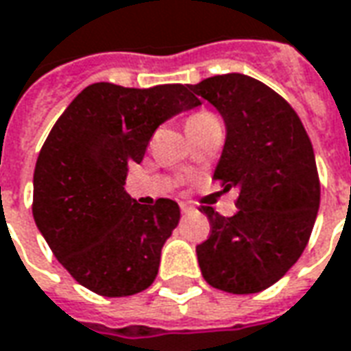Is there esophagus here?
Wrapping results in <instances>:
<instances>
[{"mask_svg":"<svg viewBox=\"0 0 351 351\" xmlns=\"http://www.w3.org/2000/svg\"><path fill=\"white\" fill-rule=\"evenodd\" d=\"M180 208H181V212H183V214H193V212H195V208L191 206V204H185V202H181Z\"/></svg>","mask_w":351,"mask_h":351,"instance_id":"esophagus-1","label":"esophagus"}]
</instances>
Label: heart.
Returning <instances> with one entry per match:
<instances>
[{"label": "heart", "instance_id": "obj_1", "mask_svg": "<svg viewBox=\"0 0 351 351\" xmlns=\"http://www.w3.org/2000/svg\"><path fill=\"white\" fill-rule=\"evenodd\" d=\"M214 118V114H210V112H197V114H193L187 120V125L191 124H199V122H206V120H212Z\"/></svg>", "mask_w": 351, "mask_h": 351}]
</instances>
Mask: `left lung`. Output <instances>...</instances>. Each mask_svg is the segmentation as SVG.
<instances>
[{"instance_id":"left-lung-1","label":"left lung","mask_w":351,"mask_h":351,"mask_svg":"<svg viewBox=\"0 0 351 351\" xmlns=\"http://www.w3.org/2000/svg\"><path fill=\"white\" fill-rule=\"evenodd\" d=\"M189 89L217 108L227 135L214 180L237 191V214L202 206L210 237L197 246L202 277L231 294L265 291L308 245L321 200L315 154L300 118L271 88L221 74Z\"/></svg>"}]
</instances>
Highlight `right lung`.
Here are the masks:
<instances>
[{
    "label": "right lung",
    "mask_w": 351,
    "mask_h": 351,
    "mask_svg": "<svg viewBox=\"0 0 351 351\" xmlns=\"http://www.w3.org/2000/svg\"><path fill=\"white\" fill-rule=\"evenodd\" d=\"M189 86L91 84L55 122L34 170L32 214L62 267L95 294L149 289L160 250L180 223L176 200L143 206L124 191L156 128L199 106Z\"/></svg>",
    "instance_id": "obj_1"
}]
</instances>
